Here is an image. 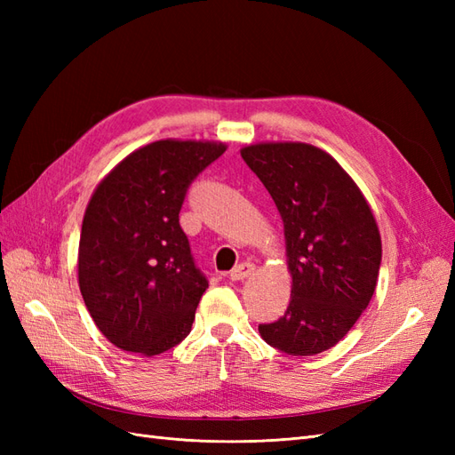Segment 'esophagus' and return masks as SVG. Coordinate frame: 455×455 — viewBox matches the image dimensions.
<instances>
[{
	"mask_svg": "<svg viewBox=\"0 0 455 455\" xmlns=\"http://www.w3.org/2000/svg\"><path fill=\"white\" fill-rule=\"evenodd\" d=\"M254 269H256V266L252 264V261H241L239 266L233 267V271L229 273V277H231V281H244L246 277H251Z\"/></svg>",
	"mask_w": 455,
	"mask_h": 455,
	"instance_id": "1",
	"label": "esophagus"
}]
</instances>
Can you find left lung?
I'll list each match as a JSON object with an SVG mask.
<instances>
[{
  "label": "left lung",
  "mask_w": 455,
  "mask_h": 455,
  "mask_svg": "<svg viewBox=\"0 0 455 455\" xmlns=\"http://www.w3.org/2000/svg\"><path fill=\"white\" fill-rule=\"evenodd\" d=\"M241 157L273 197L284 224L291 304L261 338L286 355L323 353L368 307L381 266L378 224L361 189L326 151L254 144Z\"/></svg>",
  "instance_id": "8db88e82"
}]
</instances>
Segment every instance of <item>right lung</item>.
<instances>
[{
  "label": "right lung",
  "instance_id": "1",
  "mask_svg": "<svg viewBox=\"0 0 455 455\" xmlns=\"http://www.w3.org/2000/svg\"><path fill=\"white\" fill-rule=\"evenodd\" d=\"M224 144L159 140L132 151L94 189L79 239V291L116 347L154 356L191 330L209 288L180 228L189 184Z\"/></svg>",
  "mask_w": 455,
  "mask_h": 455
}]
</instances>
